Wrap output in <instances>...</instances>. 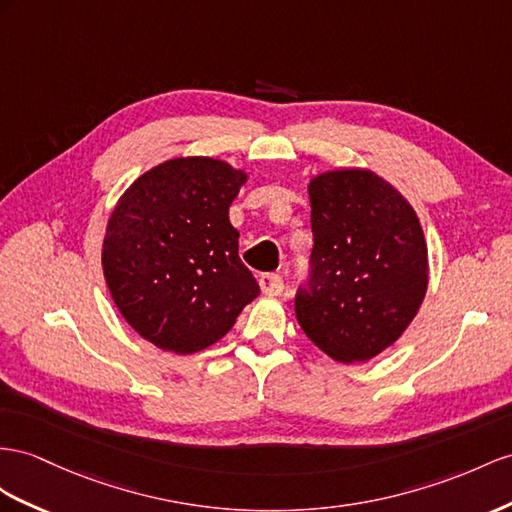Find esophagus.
Returning a JSON list of instances; mask_svg holds the SVG:
<instances>
[{
  "instance_id": "34e87169",
  "label": "esophagus",
  "mask_w": 512,
  "mask_h": 512,
  "mask_svg": "<svg viewBox=\"0 0 512 512\" xmlns=\"http://www.w3.org/2000/svg\"><path fill=\"white\" fill-rule=\"evenodd\" d=\"M259 287H261V292H264L266 296H279L283 292L285 283H283V279L279 277V274L266 272V274H261V277H259Z\"/></svg>"
}]
</instances>
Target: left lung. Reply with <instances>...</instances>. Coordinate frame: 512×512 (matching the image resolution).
I'll return each mask as SVG.
<instances>
[{
    "label": "left lung",
    "mask_w": 512,
    "mask_h": 512,
    "mask_svg": "<svg viewBox=\"0 0 512 512\" xmlns=\"http://www.w3.org/2000/svg\"><path fill=\"white\" fill-rule=\"evenodd\" d=\"M313 274L300 329L339 363L370 361L409 329L428 290V246L413 205L370 168L309 179Z\"/></svg>",
    "instance_id": "left-lung-1"
}]
</instances>
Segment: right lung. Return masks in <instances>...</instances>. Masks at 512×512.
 <instances>
[{"label":"right lung","mask_w":512,"mask_h":512,"mask_svg":"<svg viewBox=\"0 0 512 512\" xmlns=\"http://www.w3.org/2000/svg\"><path fill=\"white\" fill-rule=\"evenodd\" d=\"M246 181V170L216 157H173L116 201L101 244L103 277L125 322L155 348L192 355L212 346L257 298L229 222Z\"/></svg>","instance_id":"obj_1"}]
</instances>
